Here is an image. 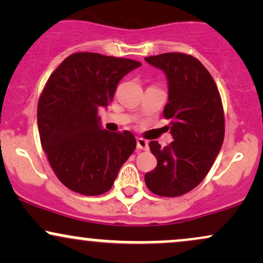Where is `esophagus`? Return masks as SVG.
<instances>
[{
    "label": "esophagus",
    "instance_id": "1",
    "mask_svg": "<svg viewBox=\"0 0 263 263\" xmlns=\"http://www.w3.org/2000/svg\"><path fill=\"white\" fill-rule=\"evenodd\" d=\"M137 148L142 151H147L148 149V142L143 140V138H137Z\"/></svg>",
    "mask_w": 263,
    "mask_h": 263
}]
</instances>
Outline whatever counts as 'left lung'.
I'll use <instances>...</instances> for the list:
<instances>
[{
    "label": "left lung",
    "mask_w": 263,
    "mask_h": 263,
    "mask_svg": "<svg viewBox=\"0 0 263 263\" xmlns=\"http://www.w3.org/2000/svg\"><path fill=\"white\" fill-rule=\"evenodd\" d=\"M144 60L167 77L163 115L171 120L174 140L165 147L149 142L157 167L146 173L144 182L159 197H179L204 179L219 155L225 135L221 98L209 71L189 54L164 53Z\"/></svg>",
    "instance_id": "8db88e82"
}]
</instances>
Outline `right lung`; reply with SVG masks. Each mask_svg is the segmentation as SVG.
<instances>
[{
  "mask_svg": "<svg viewBox=\"0 0 263 263\" xmlns=\"http://www.w3.org/2000/svg\"><path fill=\"white\" fill-rule=\"evenodd\" d=\"M138 66L132 59L80 52L63 60L48 79L38 101L39 137L66 188L104 194L135 151V136L102 129L98 110L112 101L119 81Z\"/></svg>",
  "mask_w": 263,
  "mask_h": 263,
  "instance_id": "add662e5",
  "label": "right lung"
}]
</instances>
